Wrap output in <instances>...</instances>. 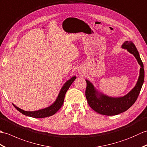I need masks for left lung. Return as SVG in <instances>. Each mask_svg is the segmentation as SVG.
<instances>
[{
    "label": "left lung",
    "mask_w": 147,
    "mask_h": 147,
    "mask_svg": "<svg viewBox=\"0 0 147 147\" xmlns=\"http://www.w3.org/2000/svg\"><path fill=\"white\" fill-rule=\"evenodd\" d=\"M121 47L126 49L136 59L141 67L140 76L135 87L126 95L120 97H112L99 92L90 81L86 80L85 95L88 104L93 110L102 115H115L127 111L136 100L144 82L145 71L143 64L135 44L132 42L126 41L123 43Z\"/></svg>",
    "instance_id": "8db88e82"
}]
</instances>
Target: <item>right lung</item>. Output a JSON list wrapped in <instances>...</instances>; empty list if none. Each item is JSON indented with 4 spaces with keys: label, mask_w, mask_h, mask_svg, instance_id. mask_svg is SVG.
<instances>
[{
    "label": "right lung",
    "mask_w": 147,
    "mask_h": 147,
    "mask_svg": "<svg viewBox=\"0 0 147 147\" xmlns=\"http://www.w3.org/2000/svg\"><path fill=\"white\" fill-rule=\"evenodd\" d=\"M76 79V76H73L71 78L67 80V82L64 84V85L62 86V87L61 88L57 97L56 98L55 102L48 107H46V108L40 109V110H38V111H26L23 110V109L18 107L17 106H16L14 104H13L14 107L19 112H20L21 113L26 115V116L32 117L34 118H43V117L51 116V115L55 114L62 107V105L64 103L65 93H66L67 90L71 85V84L73 83V82Z\"/></svg>",
    "instance_id": "1"
}]
</instances>
